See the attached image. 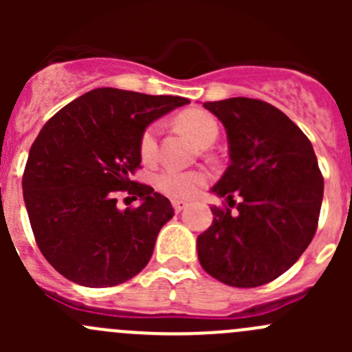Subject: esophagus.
Instances as JSON below:
<instances>
[{"label": "esophagus", "mask_w": 352, "mask_h": 352, "mask_svg": "<svg viewBox=\"0 0 352 352\" xmlns=\"http://www.w3.org/2000/svg\"><path fill=\"white\" fill-rule=\"evenodd\" d=\"M172 206H173V209H175V212H180V211H184L187 206H189V202L182 201V199H173Z\"/></svg>", "instance_id": "1"}]
</instances>
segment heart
I'll return each instance as SVG.
<instances>
[{"instance_id": "b5f03b06", "label": "heart", "mask_w": 352, "mask_h": 352, "mask_svg": "<svg viewBox=\"0 0 352 352\" xmlns=\"http://www.w3.org/2000/svg\"><path fill=\"white\" fill-rule=\"evenodd\" d=\"M177 124L202 148L211 146L218 138V122L214 117L202 110H189L180 113L177 117ZM158 124H151L141 134L140 153L144 162H153L158 155ZM206 180L208 175L199 170H179L168 166L155 177V186L170 197H190L201 189Z\"/></svg>"}]
</instances>
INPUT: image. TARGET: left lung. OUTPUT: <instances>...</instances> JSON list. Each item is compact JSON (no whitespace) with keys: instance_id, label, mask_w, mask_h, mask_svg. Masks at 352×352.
I'll list each match as a JSON object with an SVG mask.
<instances>
[{"instance_id":"obj_1","label":"left lung","mask_w":352,"mask_h":352,"mask_svg":"<svg viewBox=\"0 0 352 352\" xmlns=\"http://www.w3.org/2000/svg\"><path fill=\"white\" fill-rule=\"evenodd\" d=\"M204 109L225 126L230 153L211 192L240 202L235 214L211 206L212 225L197 236L199 262L228 286H262L286 272L317 232L324 197L317 156L303 131L267 102L235 97Z\"/></svg>"}]
</instances>
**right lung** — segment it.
I'll use <instances>...</instances> for the list:
<instances>
[{"instance_id":"right-lung-1","label":"right lung","mask_w":352,"mask_h":352,"mask_svg":"<svg viewBox=\"0 0 352 352\" xmlns=\"http://www.w3.org/2000/svg\"><path fill=\"white\" fill-rule=\"evenodd\" d=\"M184 97L95 88L45 122L28 151L22 187L35 240L49 264L69 281L109 287L134 278L153 254L173 208L131 175L140 166L148 126ZM140 197L116 208L115 192Z\"/></svg>"}]
</instances>
